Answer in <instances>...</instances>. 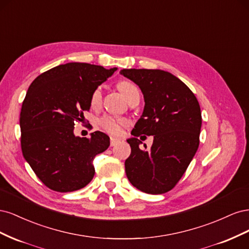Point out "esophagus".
<instances>
[{
    "label": "esophagus",
    "instance_id": "esophagus-1",
    "mask_svg": "<svg viewBox=\"0 0 249 249\" xmlns=\"http://www.w3.org/2000/svg\"><path fill=\"white\" fill-rule=\"evenodd\" d=\"M119 139H117V138H111L110 139V144H111V146H115L117 143H119Z\"/></svg>",
    "mask_w": 249,
    "mask_h": 249
}]
</instances>
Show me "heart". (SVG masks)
Segmentation results:
<instances>
[{"mask_svg":"<svg viewBox=\"0 0 249 249\" xmlns=\"http://www.w3.org/2000/svg\"><path fill=\"white\" fill-rule=\"evenodd\" d=\"M118 88L120 91L123 92V94L126 97H129L133 92L137 91L138 88L135 86L133 83L127 82V81H123L118 84ZM102 101V87H96L92 93H91V99H90V102H91V105L93 107L100 105ZM124 120L116 118L113 116H103L99 120V124L102 127L104 131H106L107 133L113 135V136H118L123 133V127L124 125Z\"/></svg>","mask_w":249,"mask_h":249,"instance_id":"1","label":"heart"}]
</instances>
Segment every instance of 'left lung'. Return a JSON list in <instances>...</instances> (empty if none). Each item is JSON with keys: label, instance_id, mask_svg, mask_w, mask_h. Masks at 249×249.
<instances>
[{"label": "left lung", "instance_id": "obj_1", "mask_svg": "<svg viewBox=\"0 0 249 249\" xmlns=\"http://www.w3.org/2000/svg\"><path fill=\"white\" fill-rule=\"evenodd\" d=\"M120 74L141 89L144 109L126 141L131 155L124 162L130 183L142 192L162 194L183 177L199 145L201 112L185 83L162 70H122ZM141 133L154 136L149 150L140 148Z\"/></svg>", "mask_w": 249, "mask_h": 249}]
</instances>
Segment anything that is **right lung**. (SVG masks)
I'll return each instance as SVG.
<instances>
[{"instance_id": "right-lung-1", "label": "right lung", "mask_w": 249, "mask_h": 249, "mask_svg": "<svg viewBox=\"0 0 249 249\" xmlns=\"http://www.w3.org/2000/svg\"><path fill=\"white\" fill-rule=\"evenodd\" d=\"M116 71L71 62L53 67L30 85L19 117L21 150L50 189L76 191L93 178L94 158L109 147L110 138L100 131L90 138L76 136L74 122H83L92 91Z\"/></svg>"}]
</instances>
